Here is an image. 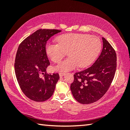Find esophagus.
<instances>
[{
	"label": "esophagus",
	"instance_id": "1",
	"mask_svg": "<svg viewBox=\"0 0 130 130\" xmlns=\"http://www.w3.org/2000/svg\"><path fill=\"white\" fill-rule=\"evenodd\" d=\"M59 75H60V77H62L65 75V73H59Z\"/></svg>",
	"mask_w": 130,
	"mask_h": 130
}]
</instances>
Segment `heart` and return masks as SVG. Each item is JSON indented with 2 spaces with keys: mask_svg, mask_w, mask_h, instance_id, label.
Instances as JSON below:
<instances>
[{
  "mask_svg": "<svg viewBox=\"0 0 130 130\" xmlns=\"http://www.w3.org/2000/svg\"><path fill=\"white\" fill-rule=\"evenodd\" d=\"M58 43H49L46 54L53 62L58 63L68 52L69 58L55 66L56 71L65 72L92 64L100 53L102 43L98 37L85 34H65L57 38Z\"/></svg>",
  "mask_w": 130,
  "mask_h": 130,
  "instance_id": "obj_1",
  "label": "heart"
}]
</instances>
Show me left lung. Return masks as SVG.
I'll return each mask as SVG.
<instances>
[{
	"mask_svg": "<svg viewBox=\"0 0 130 130\" xmlns=\"http://www.w3.org/2000/svg\"><path fill=\"white\" fill-rule=\"evenodd\" d=\"M99 57L91 67L74 74L70 85L74 98L81 104L96 102L104 96L111 84L116 69L115 50L104 38Z\"/></svg>",
	"mask_w": 130,
	"mask_h": 130,
	"instance_id": "1",
	"label": "left lung"
}]
</instances>
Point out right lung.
<instances>
[{"label":"right lung","instance_id":"add662e5","mask_svg":"<svg viewBox=\"0 0 130 130\" xmlns=\"http://www.w3.org/2000/svg\"><path fill=\"white\" fill-rule=\"evenodd\" d=\"M61 31L39 29L23 41L18 49L15 61L17 81L23 93L35 102L49 99L60 78L58 73H46L50 62L46 53V44L50 37Z\"/></svg>","mask_w":130,"mask_h":130}]
</instances>
